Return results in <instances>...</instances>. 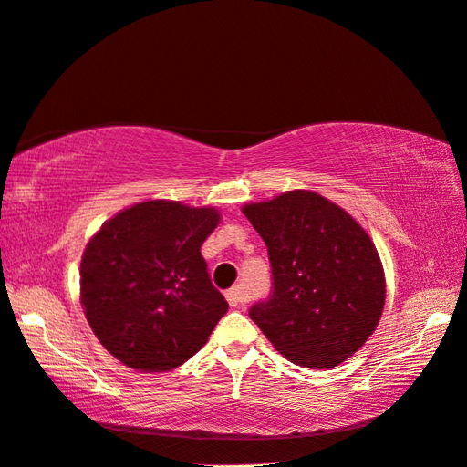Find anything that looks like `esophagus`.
I'll use <instances>...</instances> for the list:
<instances>
[{
	"label": "esophagus",
	"mask_w": 467,
	"mask_h": 467,
	"mask_svg": "<svg viewBox=\"0 0 467 467\" xmlns=\"http://www.w3.org/2000/svg\"><path fill=\"white\" fill-rule=\"evenodd\" d=\"M224 297H226V302H229L233 307L248 302V297H246V294L243 290V285H233V288H229V290L224 292Z\"/></svg>",
	"instance_id": "1"
}]
</instances>
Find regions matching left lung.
<instances>
[{"instance_id":"left-lung-1","label":"left lung","mask_w":467,"mask_h":467,"mask_svg":"<svg viewBox=\"0 0 467 467\" xmlns=\"http://www.w3.org/2000/svg\"><path fill=\"white\" fill-rule=\"evenodd\" d=\"M268 248L272 290L250 319L292 363L336 367L373 336L385 272L358 223L312 191L243 209Z\"/></svg>"}]
</instances>
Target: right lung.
I'll list each match as a JSON object with an SVG mask.
<instances>
[{"mask_svg":"<svg viewBox=\"0 0 467 467\" xmlns=\"http://www.w3.org/2000/svg\"><path fill=\"white\" fill-rule=\"evenodd\" d=\"M217 224L214 209L146 201L90 238L80 262V300L94 336L118 361L160 373L207 343L229 309L201 254Z\"/></svg>","mask_w":467,"mask_h":467,"instance_id":"1","label":"right lung"}]
</instances>
